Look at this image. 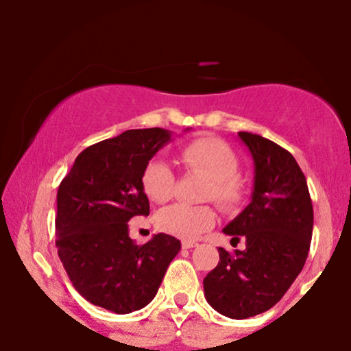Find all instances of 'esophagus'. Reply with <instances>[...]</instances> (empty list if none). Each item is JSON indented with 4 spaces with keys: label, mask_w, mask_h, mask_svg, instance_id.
Listing matches in <instances>:
<instances>
[{
    "label": "esophagus",
    "mask_w": 351,
    "mask_h": 351,
    "mask_svg": "<svg viewBox=\"0 0 351 351\" xmlns=\"http://www.w3.org/2000/svg\"><path fill=\"white\" fill-rule=\"evenodd\" d=\"M195 245H196L195 241H183V243H181V247L183 249H191L195 247Z\"/></svg>",
    "instance_id": "esophagus-1"
}]
</instances>
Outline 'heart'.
Listing matches in <instances>:
<instances>
[{"instance_id": "obj_1", "label": "heart", "mask_w": 351, "mask_h": 351, "mask_svg": "<svg viewBox=\"0 0 351 351\" xmlns=\"http://www.w3.org/2000/svg\"><path fill=\"white\" fill-rule=\"evenodd\" d=\"M178 162L188 171L208 176L209 183L203 198L215 201L219 208L232 211L244 198V183L239 178V156L223 140L215 136L196 138L178 152ZM145 195L155 203H165L175 193L176 176L173 168L162 158H152L142 171ZM216 211L208 204L189 206L176 203L156 215V226L167 234L181 239H196L215 226Z\"/></svg>"}]
</instances>
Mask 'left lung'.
<instances>
[{
	"label": "left lung",
	"mask_w": 351,
	"mask_h": 351,
	"mask_svg": "<svg viewBox=\"0 0 351 351\" xmlns=\"http://www.w3.org/2000/svg\"><path fill=\"white\" fill-rule=\"evenodd\" d=\"M254 160L252 201L224 234L245 239L244 251L219 247V263L204 277L208 304L243 320L272 308L307 261L313 229L312 199L292 153L264 136L239 132Z\"/></svg>",
	"instance_id": "8db88e82"
}]
</instances>
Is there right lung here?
Wrapping results in <instances>:
<instances>
[{"instance_id":"1","label":"right lung","mask_w":351,"mask_h":351,"mask_svg":"<svg viewBox=\"0 0 351 351\" xmlns=\"http://www.w3.org/2000/svg\"><path fill=\"white\" fill-rule=\"evenodd\" d=\"M171 135L163 128H136L80 152L58 189L56 245L80 295L115 313L150 304L181 243L155 234L138 245L128 221L150 215L142 171Z\"/></svg>"}]
</instances>
